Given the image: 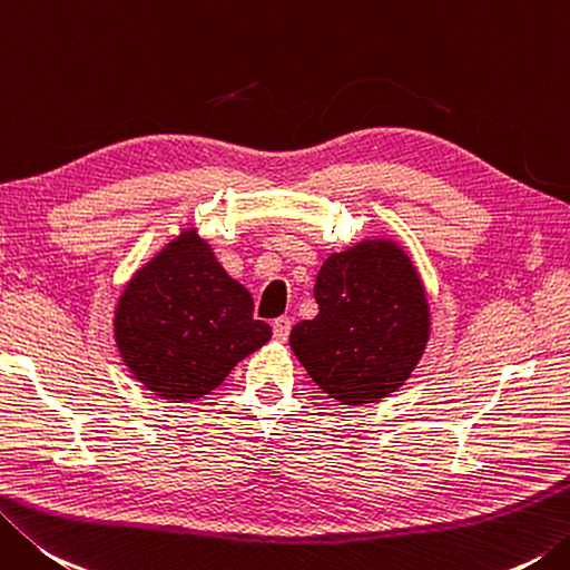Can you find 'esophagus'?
Segmentation results:
<instances>
[{
	"label": "esophagus",
	"instance_id": "34e87169",
	"mask_svg": "<svg viewBox=\"0 0 570 570\" xmlns=\"http://www.w3.org/2000/svg\"><path fill=\"white\" fill-rule=\"evenodd\" d=\"M289 327H293V322H289V317H277L273 322V335L277 342H285L287 335H289Z\"/></svg>",
	"mask_w": 570,
	"mask_h": 570
}]
</instances>
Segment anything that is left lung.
Here are the masks:
<instances>
[{"label": "left lung", "mask_w": 570, "mask_h": 570, "mask_svg": "<svg viewBox=\"0 0 570 570\" xmlns=\"http://www.w3.org/2000/svg\"><path fill=\"white\" fill-rule=\"evenodd\" d=\"M320 313L297 322L289 347L309 377L342 404H372L400 390L429 342V303L412 257L386 238L362 240L322 263Z\"/></svg>", "instance_id": "8db88e82"}]
</instances>
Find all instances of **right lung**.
<instances>
[{"mask_svg":"<svg viewBox=\"0 0 570 570\" xmlns=\"http://www.w3.org/2000/svg\"><path fill=\"white\" fill-rule=\"evenodd\" d=\"M114 337L146 390L193 402L261 350L273 330L253 317L248 289L188 228L128 281L114 309Z\"/></svg>","mask_w":570,"mask_h":570,"instance_id":"add662e5","label":"right lung"}]
</instances>
